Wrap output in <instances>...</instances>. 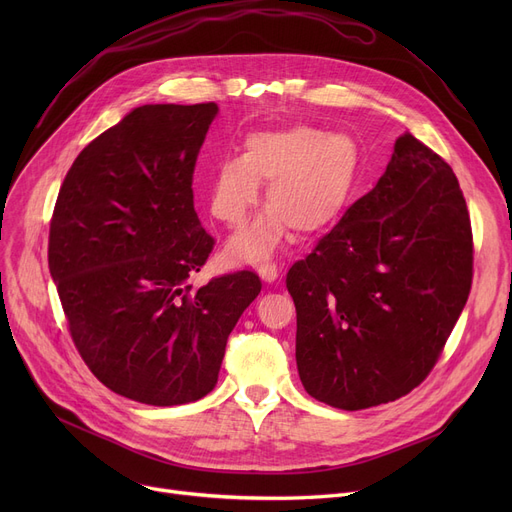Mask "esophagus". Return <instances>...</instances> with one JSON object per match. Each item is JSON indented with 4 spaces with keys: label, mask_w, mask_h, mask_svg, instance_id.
<instances>
[{
    "label": "esophagus",
    "mask_w": 512,
    "mask_h": 512,
    "mask_svg": "<svg viewBox=\"0 0 512 512\" xmlns=\"http://www.w3.org/2000/svg\"><path fill=\"white\" fill-rule=\"evenodd\" d=\"M282 272V263L278 261H272V259H265L261 265H259V274L265 282H274Z\"/></svg>",
    "instance_id": "obj_1"
}]
</instances>
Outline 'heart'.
Returning a JSON list of instances; mask_svg holds the SVG:
<instances>
[{
    "instance_id": "heart-1",
    "label": "heart",
    "mask_w": 512,
    "mask_h": 512,
    "mask_svg": "<svg viewBox=\"0 0 512 512\" xmlns=\"http://www.w3.org/2000/svg\"><path fill=\"white\" fill-rule=\"evenodd\" d=\"M359 168V151L346 134L311 126L253 132L245 153L228 155L211 172L209 207L215 220L240 228L249 220L267 184L261 220L240 232L230 245L238 259L261 261L290 228L311 236L328 228L342 211Z\"/></svg>"
}]
</instances>
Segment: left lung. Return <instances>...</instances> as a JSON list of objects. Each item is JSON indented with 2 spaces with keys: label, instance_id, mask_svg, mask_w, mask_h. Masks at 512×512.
Instances as JSON below:
<instances>
[{
  "label": "left lung",
  "instance_id": "left-lung-1",
  "mask_svg": "<svg viewBox=\"0 0 512 512\" xmlns=\"http://www.w3.org/2000/svg\"><path fill=\"white\" fill-rule=\"evenodd\" d=\"M473 282V232L452 168L402 134L384 176L294 263L297 367L344 411L384 405L438 363Z\"/></svg>",
  "mask_w": 512,
  "mask_h": 512
}]
</instances>
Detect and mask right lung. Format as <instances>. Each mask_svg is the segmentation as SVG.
<instances>
[{"label": "right lung", "mask_w": 512, "mask_h": 512, "mask_svg": "<svg viewBox=\"0 0 512 512\" xmlns=\"http://www.w3.org/2000/svg\"><path fill=\"white\" fill-rule=\"evenodd\" d=\"M215 114L213 101L132 110L78 153L49 222V272L78 355L103 386L143 405L209 394L261 290L251 270L191 284L215 245L193 201Z\"/></svg>", "instance_id": "obj_1"}]
</instances>
